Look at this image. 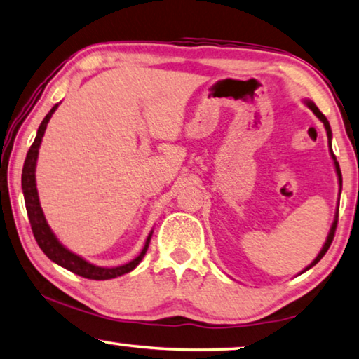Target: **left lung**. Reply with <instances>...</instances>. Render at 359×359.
Returning <instances> with one entry per match:
<instances>
[{
  "instance_id": "8db88e82",
  "label": "left lung",
  "mask_w": 359,
  "mask_h": 359,
  "mask_svg": "<svg viewBox=\"0 0 359 359\" xmlns=\"http://www.w3.org/2000/svg\"><path fill=\"white\" fill-rule=\"evenodd\" d=\"M306 105H308L311 110L314 111V115L318 116L322 123H324V126H325V131H327V137H329V145H330V139H332V131H330V124H329V121H327V118L322 115L320 113V110L318 107L314 105L313 102H306ZM330 154H332V158H334V163H335V170H337V175H339V181H340V186H341V171H340V165H339V162H337V157L334 155V152H332V145H330ZM337 222H339V212H337V218H335V222H334V225H332V228H330V233H329V236H327V241H325V244H324V248L320 249V252H319V256L314 259L313 262H311V266L309 267H306L304 270H309L311 267L313 266H316V264H318L322 257L325 256V252L329 251V248H330V244H332V241H334V236H335V230H337Z\"/></svg>"
}]
</instances>
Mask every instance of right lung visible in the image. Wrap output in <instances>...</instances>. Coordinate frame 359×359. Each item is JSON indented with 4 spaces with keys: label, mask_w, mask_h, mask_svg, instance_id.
<instances>
[{
    "label": "right lung",
    "mask_w": 359,
    "mask_h": 359,
    "mask_svg": "<svg viewBox=\"0 0 359 359\" xmlns=\"http://www.w3.org/2000/svg\"><path fill=\"white\" fill-rule=\"evenodd\" d=\"M56 108H58V105H55L53 108H51L48 115L43 118V121H41V124L39 126L37 136H35L34 144L30 145L27 157H25V162H24V168H22V191H24V199H25V209H27L29 222H30V226H32L35 241H37L41 251L46 254V257L58 264V266L71 270L72 273L81 275V277H84V278L110 280V278L119 277V275L131 272V270L142 261L144 254L147 252L152 233H150L147 241H145L142 252L139 254L136 259H133L131 262L124 264V266L107 269V267L92 266V264L84 261L82 257L76 256L74 252L67 251L63 244L56 240V236L51 233L48 223H46V220H45L43 212H41V207L39 202V192H37V188H35V163H37L39 147H40L41 137H43V134H45L46 124H48L50 118L55 113Z\"/></svg>",
    "instance_id": "add662e5"
}]
</instances>
